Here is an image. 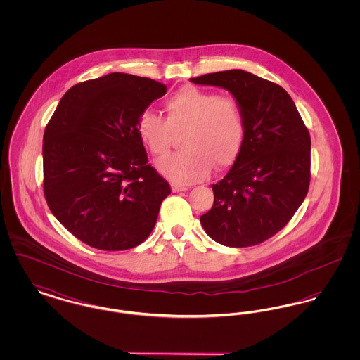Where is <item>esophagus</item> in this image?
Listing matches in <instances>:
<instances>
[{
    "label": "esophagus",
    "mask_w": 360,
    "mask_h": 360,
    "mask_svg": "<svg viewBox=\"0 0 360 360\" xmlns=\"http://www.w3.org/2000/svg\"><path fill=\"white\" fill-rule=\"evenodd\" d=\"M188 186L186 185H179V184H172V190L174 193H178V191H185L188 190Z\"/></svg>",
    "instance_id": "esophagus-1"
}]
</instances>
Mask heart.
Wrapping results in <instances>:
<instances>
[{"instance_id": "b5f03b06", "label": "heart", "mask_w": 360, "mask_h": 360, "mask_svg": "<svg viewBox=\"0 0 360 360\" xmlns=\"http://www.w3.org/2000/svg\"><path fill=\"white\" fill-rule=\"evenodd\" d=\"M167 120L144 112L137 121V134L147 150L166 154L172 144V129L186 127L184 151L156 162L158 170L172 182L193 184L206 178L213 165L231 166L239 156L245 137V124L239 103L232 97L195 86H184L165 103Z\"/></svg>"}]
</instances>
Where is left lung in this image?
Segmentation results:
<instances>
[{"label": "left lung", "instance_id": "left-lung-1", "mask_svg": "<svg viewBox=\"0 0 360 360\" xmlns=\"http://www.w3.org/2000/svg\"><path fill=\"white\" fill-rule=\"evenodd\" d=\"M190 81L228 90L245 124L239 156L224 179L212 185L213 206L200 221L226 247L260 244L290 221L308 194V128L283 87L248 71L226 70Z\"/></svg>", "mask_w": 360, "mask_h": 360}]
</instances>
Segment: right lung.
I'll return each instance as SVG.
<instances>
[{
	"mask_svg": "<svg viewBox=\"0 0 360 360\" xmlns=\"http://www.w3.org/2000/svg\"><path fill=\"white\" fill-rule=\"evenodd\" d=\"M167 87L110 72L72 86L43 136L44 197L52 214L90 247L134 248L154 229L170 185L151 165L137 121Z\"/></svg>",
	"mask_w": 360,
	"mask_h": 360,
	"instance_id": "1",
	"label": "right lung"
}]
</instances>
